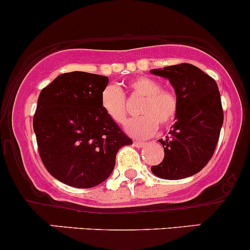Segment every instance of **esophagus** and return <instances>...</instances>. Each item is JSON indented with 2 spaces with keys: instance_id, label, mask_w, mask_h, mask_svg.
<instances>
[{
  "instance_id": "obj_1",
  "label": "esophagus",
  "mask_w": 250,
  "mask_h": 250,
  "mask_svg": "<svg viewBox=\"0 0 250 250\" xmlns=\"http://www.w3.org/2000/svg\"><path fill=\"white\" fill-rule=\"evenodd\" d=\"M134 146L138 147V148H140V147L145 146V143H141V141H134Z\"/></svg>"
}]
</instances>
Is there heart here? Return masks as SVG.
Returning <instances> with one entry per match:
<instances>
[{
    "label": "heart",
    "instance_id": "1",
    "mask_svg": "<svg viewBox=\"0 0 250 250\" xmlns=\"http://www.w3.org/2000/svg\"><path fill=\"white\" fill-rule=\"evenodd\" d=\"M125 90L130 96L141 97L139 114L125 125V130L136 139H146L158 129L169 127L178 112V98L172 91L162 88L156 79L139 77L128 81ZM101 106L106 116L116 123H123L127 118L125 97L117 87L107 86L101 94Z\"/></svg>",
    "mask_w": 250,
    "mask_h": 250
}]
</instances>
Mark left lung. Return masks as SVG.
Listing matches in <instances>:
<instances>
[{
    "label": "left lung",
    "mask_w": 250,
    "mask_h": 250,
    "mask_svg": "<svg viewBox=\"0 0 250 250\" xmlns=\"http://www.w3.org/2000/svg\"><path fill=\"white\" fill-rule=\"evenodd\" d=\"M170 81L178 98L176 122L165 140L164 159L151 167L164 180H181L201 171L214 153L224 114L217 83L189 63L152 69Z\"/></svg>",
    "instance_id": "obj_1"
}]
</instances>
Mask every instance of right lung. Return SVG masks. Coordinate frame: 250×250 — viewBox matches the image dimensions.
Returning <instances> with one entry per match:
<instances>
[{"instance_id": "right-lung-1", "label": "right lung", "mask_w": 250, "mask_h": 250, "mask_svg": "<svg viewBox=\"0 0 250 250\" xmlns=\"http://www.w3.org/2000/svg\"><path fill=\"white\" fill-rule=\"evenodd\" d=\"M107 77L85 72L59 75L38 97L33 130L44 167L75 188L104 182L122 146L132 145L101 106Z\"/></svg>"}]
</instances>
